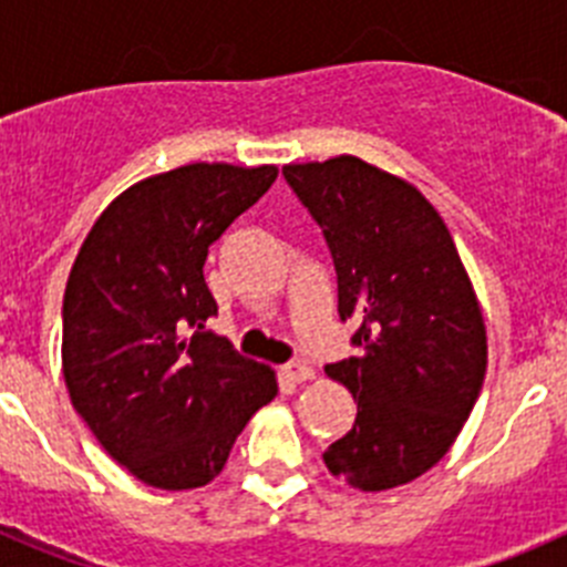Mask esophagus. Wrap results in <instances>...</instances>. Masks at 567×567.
<instances>
[{"instance_id":"1","label":"esophagus","mask_w":567,"mask_h":567,"mask_svg":"<svg viewBox=\"0 0 567 567\" xmlns=\"http://www.w3.org/2000/svg\"><path fill=\"white\" fill-rule=\"evenodd\" d=\"M284 374H287L292 383H307V380L315 378V369L307 363V360H295V363L284 365Z\"/></svg>"}]
</instances>
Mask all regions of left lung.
<instances>
[{"mask_svg": "<svg viewBox=\"0 0 567 567\" xmlns=\"http://www.w3.org/2000/svg\"><path fill=\"white\" fill-rule=\"evenodd\" d=\"M284 178L323 229L354 358L327 365L358 400L323 463L360 491L412 483L445 457L483 389L488 343L452 233L423 193L338 155Z\"/></svg>", "mask_w": 567, "mask_h": 567, "instance_id": "1", "label": "left lung"}]
</instances>
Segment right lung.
I'll return each mask as SVG.
<instances>
[{"label": "right lung", "instance_id": "1", "mask_svg": "<svg viewBox=\"0 0 567 567\" xmlns=\"http://www.w3.org/2000/svg\"><path fill=\"white\" fill-rule=\"evenodd\" d=\"M278 167L187 164L124 189L70 269L62 369L70 403L104 452L164 491L207 485L260 405L269 365L207 329L218 315L204 260L272 187Z\"/></svg>", "mask_w": 567, "mask_h": 567}]
</instances>
